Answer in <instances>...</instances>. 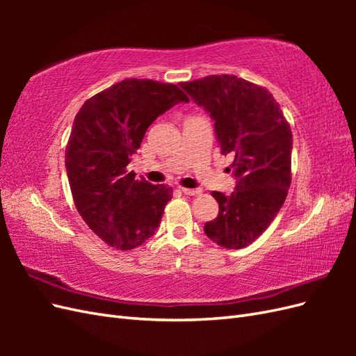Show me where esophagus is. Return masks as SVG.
I'll list each match as a JSON object with an SVG mask.
<instances>
[{"label":"esophagus","mask_w":356,"mask_h":356,"mask_svg":"<svg viewBox=\"0 0 356 356\" xmlns=\"http://www.w3.org/2000/svg\"><path fill=\"white\" fill-rule=\"evenodd\" d=\"M182 193H184V195H187V196H197V195H200L202 193V190H199V188H186V187H181L179 188Z\"/></svg>","instance_id":"34e87169"}]
</instances>
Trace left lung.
<instances>
[{
	"label": "left lung",
	"instance_id": "left-lung-1",
	"mask_svg": "<svg viewBox=\"0 0 356 356\" xmlns=\"http://www.w3.org/2000/svg\"><path fill=\"white\" fill-rule=\"evenodd\" d=\"M181 88L213 118L221 153L234 156V191L229 196L212 191L220 212L203 230L220 246L241 250L263 234L286 199L289 123L270 92L236 75H209Z\"/></svg>",
	"mask_w": 356,
	"mask_h": 356
}]
</instances>
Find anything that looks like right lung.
Segmentation results:
<instances>
[{"instance_id":"right-lung-1","label":"right lung","mask_w":356,"mask_h":356,"mask_svg":"<svg viewBox=\"0 0 356 356\" xmlns=\"http://www.w3.org/2000/svg\"><path fill=\"white\" fill-rule=\"evenodd\" d=\"M188 96L177 84L126 79L83 104L72 123L65 168L84 222L115 250L143 245L157 230L172 187L127 170L148 126Z\"/></svg>"}]
</instances>
